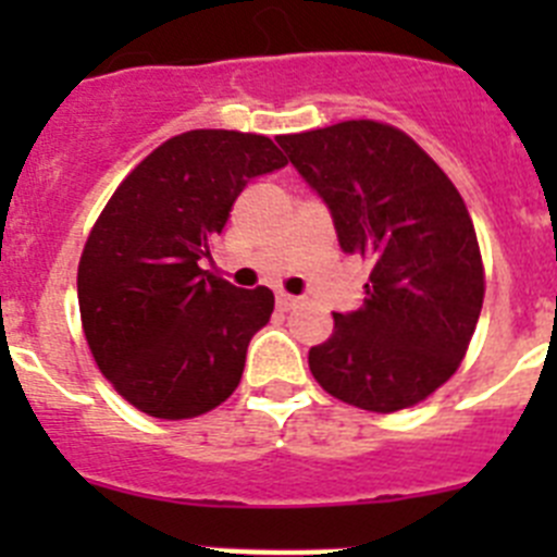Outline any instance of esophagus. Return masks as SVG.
<instances>
[{
    "instance_id": "obj_1",
    "label": "esophagus",
    "mask_w": 557,
    "mask_h": 557,
    "mask_svg": "<svg viewBox=\"0 0 557 557\" xmlns=\"http://www.w3.org/2000/svg\"><path fill=\"white\" fill-rule=\"evenodd\" d=\"M301 304V298H295V295L289 293H275V307L282 309V312H289V309H295Z\"/></svg>"
}]
</instances>
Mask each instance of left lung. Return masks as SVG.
Masks as SVG:
<instances>
[{"label":"left lung","mask_w":557,"mask_h":557,"mask_svg":"<svg viewBox=\"0 0 557 557\" xmlns=\"http://www.w3.org/2000/svg\"><path fill=\"white\" fill-rule=\"evenodd\" d=\"M287 159L334 218L339 248L371 264L366 301L334 312L309 351L329 396L396 412L449 382L485 298L474 223L460 191L405 131L348 120L278 136Z\"/></svg>","instance_id":"1"}]
</instances>
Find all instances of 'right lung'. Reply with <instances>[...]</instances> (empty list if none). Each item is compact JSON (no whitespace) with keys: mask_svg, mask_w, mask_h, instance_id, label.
<instances>
[{"mask_svg":"<svg viewBox=\"0 0 557 557\" xmlns=\"http://www.w3.org/2000/svg\"><path fill=\"white\" fill-rule=\"evenodd\" d=\"M284 164L259 133L186 131L116 186L83 248L77 301L91 357L127 405L181 421L236 391L273 293L234 287L203 262L245 184Z\"/></svg>","mask_w":557,"mask_h":557,"instance_id":"add662e5","label":"right lung"}]
</instances>
